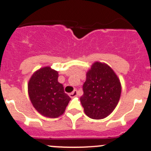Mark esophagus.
<instances>
[{"label":"esophagus","instance_id":"1","mask_svg":"<svg viewBox=\"0 0 151 151\" xmlns=\"http://www.w3.org/2000/svg\"><path fill=\"white\" fill-rule=\"evenodd\" d=\"M69 95V97H72V98H73V97H76V96L78 95V91L74 90L73 92H72V93H70Z\"/></svg>","mask_w":151,"mask_h":151}]
</instances>
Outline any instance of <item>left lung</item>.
<instances>
[{
	"label": "left lung",
	"mask_w": 151,
	"mask_h": 151,
	"mask_svg": "<svg viewBox=\"0 0 151 151\" xmlns=\"http://www.w3.org/2000/svg\"><path fill=\"white\" fill-rule=\"evenodd\" d=\"M80 101L85 114L101 119L115 109L121 95V84L113 69L105 63H94L86 74Z\"/></svg>",
	"instance_id": "left-lung-1"
}]
</instances>
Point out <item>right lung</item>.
Returning a JSON list of instances; mask_svg holds the SVG:
<instances>
[{"instance_id": "obj_1", "label": "right lung", "mask_w": 151, "mask_h": 151, "mask_svg": "<svg viewBox=\"0 0 151 151\" xmlns=\"http://www.w3.org/2000/svg\"><path fill=\"white\" fill-rule=\"evenodd\" d=\"M57 78L58 73L46 66L35 72L28 85L29 98L33 106L41 115L50 118L62 115L71 100Z\"/></svg>"}]
</instances>
